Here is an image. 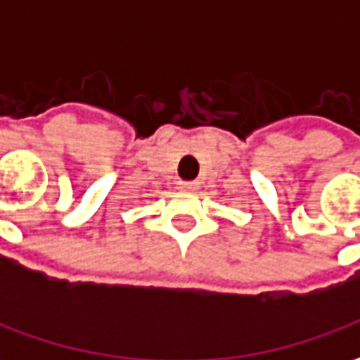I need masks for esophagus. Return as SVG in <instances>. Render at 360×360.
Segmentation results:
<instances>
[{
    "mask_svg": "<svg viewBox=\"0 0 360 360\" xmlns=\"http://www.w3.org/2000/svg\"><path fill=\"white\" fill-rule=\"evenodd\" d=\"M196 187H198L196 181H181L179 183V188H183V191H196Z\"/></svg>",
    "mask_w": 360,
    "mask_h": 360,
    "instance_id": "esophagus-1",
    "label": "esophagus"
}]
</instances>
